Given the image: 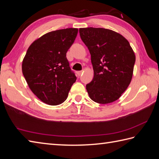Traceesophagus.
Masks as SVG:
<instances>
[{"instance_id": "obj_1", "label": "esophagus", "mask_w": 159, "mask_h": 159, "mask_svg": "<svg viewBox=\"0 0 159 159\" xmlns=\"http://www.w3.org/2000/svg\"><path fill=\"white\" fill-rule=\"evenodd\" d=\"M82 73H83L82 71H78V72H76V74H77V75H78L79 76H80L81 74H82Z\"/></svg>"}]
</instances>
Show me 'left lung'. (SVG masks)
Segmentation results:
<instances>
[{
  "instance_id": "1",
  "label": "left lung",
  "mask_w": 159,
  "mask_h": 159,
  "mask_svg": "<svg viewBox=\"0 0 159 159\" xmlns=\"http://www.w3.org/2000/svg\"><path fill=\"white\" fill-rule=\"evenodd\" d=\"M81 40L91 54L94 76L86 85L95 102L106 104L117 100L129 85L135 56L128 40L111 30L80 28Z\"/></svg>"
}]
</instances>
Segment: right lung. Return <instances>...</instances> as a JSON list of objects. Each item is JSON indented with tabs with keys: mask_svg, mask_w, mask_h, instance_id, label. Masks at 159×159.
<instances>
[{
	"mask_svg": "<svg viewBox=\"0 0 159 159\" xmlns=\"http://www.w3.org/2000/svg\"><path fill=\"white\" fill-rule=\"evenodd\" d=\"M77 28L52 31L29 47L22 62V72L31 91L51 106L64 102L76 77L66 53L75 42Z\"/></svg>",
	"mask_w": 159,
	"mask_h": 159,
	"instance_id": "right-lung-1",
	"label": "right lung"
}]
</instances>
